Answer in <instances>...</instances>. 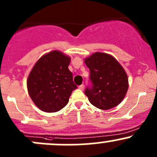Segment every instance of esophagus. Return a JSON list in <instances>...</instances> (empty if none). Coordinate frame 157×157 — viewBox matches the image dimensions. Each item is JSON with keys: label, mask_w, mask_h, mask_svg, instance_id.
<instances>
[{"label": "esophagus", "mask_w": 157, "mask_h": 157, "mask_svg": "<svg viewBox=\"0 0 157 157\" xmlns=\"http://www.w3.org/2000/svg\"><path fill=\"white\" fill-rule=\"evenodd\" d=\"M79 89H80V90H84V85H83V84L80 85V86H79Z\"/></svg>", "instance_id": "esophagus-1"}]
</instances>
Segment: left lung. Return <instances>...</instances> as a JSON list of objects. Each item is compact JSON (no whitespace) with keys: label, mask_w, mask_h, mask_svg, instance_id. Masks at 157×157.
<instances>
[{"label":"left lung","mask_w":157,"mask_h":157,"mask_svg":"<svg viewBox=\"0 0 157 157\" xmlns=\"http://www.w3.org/2000/svg\"><path fill=\"white\" fill-rule=\"evenodd\" d=\"M90 69V85L85 95L92 105L107 110L118 105L128 88V76L121 64L108 54L96 52L85 59Z\"/></svg>","instance_id":"left-lung-1"}]
</instances>
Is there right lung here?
Listing matches in <instances>:
<instances>
[{"instance_id": "add662e5", "label": "right lung", "mask_w": 157, "mask_h": 157, "mask_svg": "<svg viewBox=\"0 0 157 157\" xmlns=\"http://www.w3.org/2000/svg\"><path fill=\"white\" fill-rule=\"evenodd\" d=\"M71 58L58 51L43 55L30 72L27 88L36 106L46 112L61 110L77 88L68 69Z\"/></svg>"}]
</instances>
